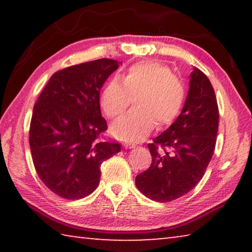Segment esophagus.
I'll return each mask as SVG.
<instances>
[{
	"label": "esophagus",
	"instance_id": "esophagus-1",
	"mask_svg": "<svg viewBox=\"0 0 252 252\" xmlns=\"http://www.w3.org/2000/svg\"><path fill=\"white\" fill-rule=\"evenodd\" d=\"M125 147H126V149H133L135 146H134V144H127V143H126Z\"/></svg>",
	"mask_w": 252,
	"mask_h": 252
}]
</instances>
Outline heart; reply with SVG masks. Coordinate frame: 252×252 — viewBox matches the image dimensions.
I'll return each mask as SVG.
<instances>
[{
	"label": "heart",
	"mask_w": 252,
	"mask_h": 252,
	"mask_svg": "<svg viewBox=\"0 0 252 252\" xmlns=\"http://www.w3.org/2000/svg\"><path fill=\"white\" fill-rule=\"evenodd\" d=\"M182 80L170 67L155 61L130 66L121 78L111 80L101 94V106L106 117H121L134 99L136 108L114 123L112 131L123 141L136 142L158 126L174 121L185 103Z\"/></svg>",
	"instance_id": "1"
}]
</instances>
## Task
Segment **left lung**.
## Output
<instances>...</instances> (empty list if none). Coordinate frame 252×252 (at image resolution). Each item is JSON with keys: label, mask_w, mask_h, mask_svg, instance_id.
<instances>
[{"label": "left lung", "mask_w": 252, "mask_h": 252, "mask_svg": "<svg viewBox=\"0 0 252 252\" xmlns=\"http://www.w3.org/2000/svg\"><path fill=\"white\" fill-rule=\"evenodd\" d=\"M219 109L207 75L194 67L180 116L148 144L150 168L135 178V186L157 202H169L192 190L201 180L215 152Z\"/></svg>", "instance_id": "obj_1"}]
</instances>
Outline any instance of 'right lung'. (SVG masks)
Masks as SVG:
<instances>
[{
	"label": "right lung",
	"mask_w": 252,
	"mask_h": 252,
	"mask_svg": "<svg viewBox=\"0 0 252 252\" xmlns=\"http://www.w3.org/2000/svg\"><path fill=\"white\" fill-rule=\"evenodd\" d=\"M121 63L99 59L55 72L34 104L29 133L34 168L59 197L92 193L102 162L121 150L120 143L100 140L108 129L100 90Z\"/></svg>",
	"instance_id": "add662e5"
}]
</instances>
